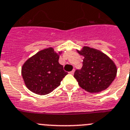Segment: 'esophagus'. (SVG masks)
Returning <instances> with one entry per match:
<instances>
[{
  "mask_svg": "<svg viewBox=\"0 0 130 130\" xmlns=\"http://www.w3.org/2000/svg\"><path fill=\"white\" fill-rule=\"evenodd\" d=\"M69 73L71 74H74V70H72V71L69 72Z\"/></svg>",
  "mask_w": 130,
  "mask_h": 130,
  "instance_id": "esophagus-1",
  "label": "esophagus"
}]
</instances>
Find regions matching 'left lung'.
Instances as JSON below:
<instances>
[{
  "label": "left lung",
  "instance_id": "8db88e82",
  "mask_svg": "<svg viewBox=\"0 0 130 130\" xmlns=\"http://www.w3.org/2000/svg\"><path fill=\"white\" fill-rule=\"evenodd\" d=\"M77 52L84 57L82 68L74 74L79 86L91 93L106 90L117 72L113 61L101 51L89 46H84Z\"/></svg>",
  "mask_w": 130,
  "mask_h": 130
}]
</instances>
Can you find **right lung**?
I'll return each instance as SVG.
<instances>
[{
  "label": "right lung",
  "instance_id": "right-lung-1",
  "mask_svg": "<svg viewBox=\"0 0 130 130\" xmlns=\"http://www.w3.org/2000/svg\"><path fill=\"white\" fill-rule=\"evenodd\" d=\"M53 48L43 49L26 61L21 74L26 86L31 92L40 95L51 93L61 84L67 74L58 62L59 54Z\"/></svg>",
  "mask_w": 130,
  "mask_h": 130
}]
</instances>
